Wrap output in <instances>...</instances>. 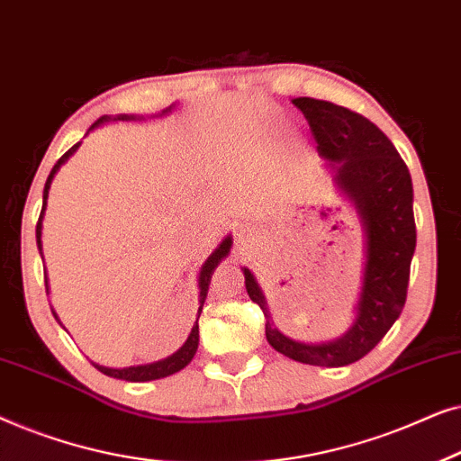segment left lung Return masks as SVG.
Returning <instances> with one entry per match:
<instances>
[{"label":"left lung","mask_w":461,"mask_h":461,"mask_svg":"<svg viewBox=\"0 0 461 461\" xmlns=\"http://www.w3.org/2000/svg\"><path fill=\"white\" fill-rule=\"evenodd\" d=\"M294 104L308 119L319 153L339 163L338 185L355 201L367 232L357 319L333 342H294L270 325L267 302L248 268H243L245 289L262 308L267 339L276 352L317 367H344L374 350L405 306L415 251L411 176L388 136L361 113L308 96L295 98Z\"/></svg>","instance_id":"8db88e82"}]
</instances>
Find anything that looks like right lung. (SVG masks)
Listing matches in <instances>:
<instances>
[{"instance_id": "1", "label": "right lung", "mask_w": 461, "mask_h": 461, "mask_svg": "<svg viewBox=\"0 0 461 461\" xmlns=\"http://www.w3.org/2000/svg\"><path fill=\"white\" fill-rule=\"evenodd\" d=\"M122 119H128V117H122ZM103 122H106V117H100L98 122L94 123L90 130H94V128H96V125H100ZM79 144H81V142L73 144V147L68 149L67 153L62 155L59 161H56V166L52 167V172H50L48 180H46V188H43V207H41L40 220H37V229H35V232H37V248H40V251H41V216H43V210H46L48 188H50V185H52L54 174L59 172V167L62 166V163H65V161L68 159V157H71V155L75 153V150H77ZM230 245H232L230 237H226L224 241L220 243V248H218L216 251H213V254L205 260L203 267H201V273H199V289H201V292H199V304H201V306H199V314H201V308H203L207 289H210V281H212L213 270H216V267L220 264V260H222V258L229 256ZM197 321H199V317H197ZM197 346H199V323H194L193 330H191V336H188L185 346H182V348H180L178 352H174L172 357L163 358V361H157V363H150V365H136V367H125V369H109V367H103V365H96V363H94V367H96L98 371H103L104 375L117 377V380H125V382H150V380H159V377H167V375L176 374V371L185 369L186 365L193 361L194 352H197Z\"/></svg>"}]
</instances>
